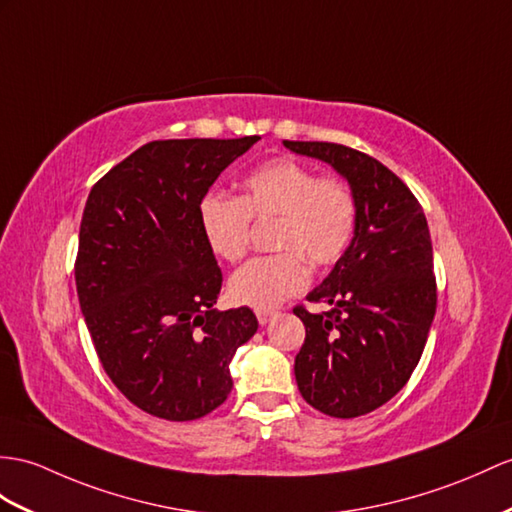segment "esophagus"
Wrapping results in <instances>:
<instances>
[{
  "label": "esophagus",
  "instance_id": "34e87169",
  "mask_svg": "<svg viewBox=\"0 0 512 512\" xmlns=\"http://www.w3.org/2000/svg\"><path fill=\"white\" fill-rule=\"evenodd\" d=\"M254 313H256V319H258L260 326H265V323H269V319H271L273 315H276V313H273V310H269V308H256Z\"/></svg>",
  "mask_w": 512,
  "mask_h": 512
}]
</instances>
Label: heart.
<instances>
[{
	"label": "heart",
	"instance_id": "1",
	"mask_svg": "<svg viewBox=\"0 0 512 512\" xmlns=\"http://www.w3.org/2000/svg\"><path fill=\"white\" fill-rule=\"evenodd\" d=\"M199 228L213 254L236 263L247 254L252 221L276 219V254L249 260L228 282L236 304L273 308L308 284V263L330 267L350 247L358 199L339 178H319L295 158H273L241 180V195L208 193L199 202Z\"/></svg>",
	"mask_w": 512,
	"mask_h": 512
}]
</instances>
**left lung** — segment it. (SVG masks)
Segmentation results:
<instances>
[{
	"label": "left lung",
	"mask_w": 512,
	"mask_h": 512,
	"mask_svg": "<svg viewBox=\"0 0 512 512\" xmlns=\"http://www.w3.org/2000/svg\"><path fill=\"white\" fill-rule=\"evenodd\" d=\"M284 147L328 162L358 199L350 247L306 297L330 310L293 308L306 328L295 356L297 389L323 415H367L404 389L428 341L436 313L428 221L417 197L380 160L336 143Z\"/></svg>",
	"instance_id": "8db88e82"
}]
</instances>
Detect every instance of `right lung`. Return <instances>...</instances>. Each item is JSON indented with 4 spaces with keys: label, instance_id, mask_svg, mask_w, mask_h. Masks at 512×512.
<instances>
[{
    "label": "right lung",
    "instance_id": "right-lung-1",
    "mask_svg": "<svg viewBox=\"0 0 512 512\" xmlns=\"http://www.w3.org/2000/svg\"><path fill=\"white\" fill-rule=\"evenodd\" d=\"M260 136L152 141L97 180L80 223L76 286L112 384L145 413L193 421L232 391L230 360L258 330L219 313L221 269L199 202Z\"/></svg>",
    "mask_w": 512,
    "mask_h": 512
}]
</instances>
